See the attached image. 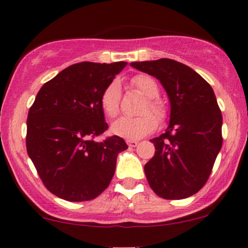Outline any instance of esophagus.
Returning <instances> with one entry per match:
<instances>
[{
	"label": "esophagus",
	"mask_w": 248,
	"mask_h": 248,
	"mask_svg": "<svg viewBox=\"0 0 248 248\" xmlns=\"http://www.w3.org/2000/svg\"><path fill=\"white\" fill-rule=\"evenodd\" d=\"M138 143H139V142H138V141H135V140H127V144H128V147H130V148L136 147V146H138Z\"/></svg>",
	"instance_id": "obj_1"
}]
</instances>
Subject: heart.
<instances>
[{
	"label": "heart",
	"mask_w": 248,
	"mask_h": 248,
	"mask_svg": "<svg viewBox=\"0 0 248 248\" xmlns=\"http://www.w3.org/2000/svg\"><path fill=\"white\" fill-rule=\"evenodd\" d=\"M132 85L139 92H141L144 96H147V102L142 108L141 115L139 116H122L114 121L110 126V132L114 135L120 138L135 140L140 139L147 134L152 133L157 127V119H163L166 116V106L163 105L160 99H157L160 88L157 82L153 77L148 75H138L133 77ZM120 86L116 81L110 82L102 91L100 96V106L104 114L107 118H115L120 109ZM148 110H152L155 115L148 112Z\"/></svg>",
	"instance_id": "obj_1"
}]
</instances>
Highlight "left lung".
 <instances>
[{
  "label": "left lung",
  "mask_w": 248,
  "mask_h": 248,
  "mask_svg": "<svg viewBox=\"0 0 248 248\" xmlns=\"http://www.w3.org/2000/svg\"><path fill=\"white\" fill-rule=\"evenodd\" d=\"M130 65L155 77L170 101L166 133L150 140L156 152L144 166L148 183L164 199L190 197L206 183L223 144V116L215 92L203 77L173 59Z\"/></svg>",
  "instance_id": "obj_1"
}]
</instances>
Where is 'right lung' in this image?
<instances>
[{
  "label": "right lung",
  "mask_w": 248,
  "mask_h": 248,
  "mask_svg": "<svg viewBox=\"0 0 248 248\" xmlns=\"http://www.w3.org/2000/svg\"><path fill=\"white\" fill-rule=\"evenodd\" d=\"M127 65L82 62L43 85L27 120V152L46 189L69 202L91 201L109 186L122 138L93 140L108 128L102 91Z\"/></svg>",
  "instance_id": "obj_1"
}]
</instances>
